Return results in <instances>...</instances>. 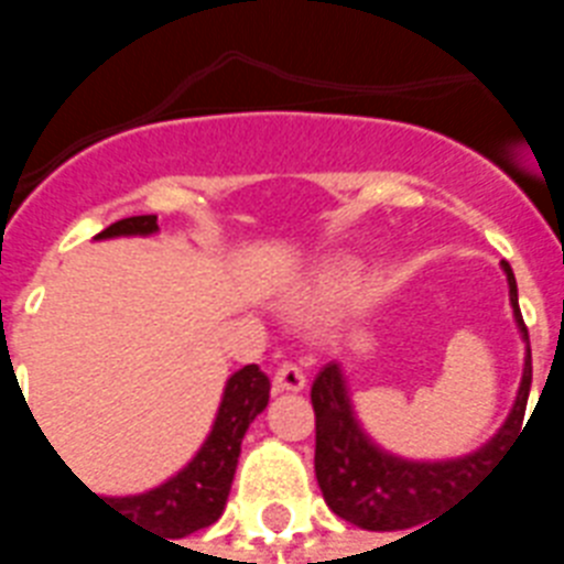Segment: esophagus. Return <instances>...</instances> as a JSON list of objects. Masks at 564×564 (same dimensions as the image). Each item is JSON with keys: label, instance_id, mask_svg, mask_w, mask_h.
Masks as SVG:
<instances>
[{"label": "esophagus", "instance_id": "obj_1", "mask_svg": "<svg viewBox=\"0 0 564 564\" xmlns=\"http://www.w3.org/2000/svg\"><path fill=\"white\" fill-rule=\"evenodd\" d=\"M307 387V375L295 362H283L278 371H274V380H271V390L274 392H302Z\"/></svg>", "mask_w": 564, "mask_h": 564}]
</instances>
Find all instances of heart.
<instances>
[{"label": "heart", "instance_id": "obj_1", "mask_svg": "<svg viewBox=\"0 0 564 564\" xmlns=\"http://www.w3.org/2000/svg\"><path fill=\"white\" fill-rule=\"evenodd\" d=\"M319 286H323V290H335V286H338V271L335 269L323 271V274H319Z\"/></svg>", "mask_w": 564, "mask_h": 564}]
</instances>
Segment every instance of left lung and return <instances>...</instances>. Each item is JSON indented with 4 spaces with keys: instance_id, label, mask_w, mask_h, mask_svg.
Masks as SVG:
<instances>
[{
    "instance_id": "8db88e82",
    "label": "left lung",
    "mask_w": 564,
    "mask_h": 564,
    "mask_svg": "<svg viewBox=\"0 0 564 564\" xmlns=\"http://www.w3.org/2000/svg\"><path fill=\"white\" fill-rule=\"evenodd\" d=\"M501 265L508 271L513 317L520 323L522 335L529 338L520 302H517L513 271L508 262H501ZM529 390H532V350H525L520 395H517L508 423L501 425V432L486 447L456 462H404L378 449L362 435V429L350 411L341 371L338 366H326L311 387V404H314V416H317L314 471H317V484L323 489L326 505L341 520L354 522L368 532L414 529L416 522L435 513L444 501L462 496V489H468L474 477H480L486 465H492L501 456V449H508L510 437L522 429Z\"/></svg>"
}]
</instances>
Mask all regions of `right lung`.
<instances>
[{
  "instance_id": "right-lung-1",
  "label": "right lung",
  "mask_w": 564,
  "mask_h": 564,
  "mask_svg": "<svg viewBox=\"0 0 564 564\" xmlns=\"http://www.w3.org/2000/svg\"><path fill=\"white\" fill-rule=\"evenodd\" d=\"M156 229H160L156 214H141V217L111 223L96 238L150 235ZM269 390V375L259 366H245L241 371H235L226 383L220 414L214 420L208 441L202 444L196 459L189 462L184 471L174 474L169 484L156 486L144 496L99 498V501H108L111 508H117V513H123L135 525H144L150 532H165L169 538H186L217 522L232 489L241 437L247 425L257 420V414L265 411Z\"/></svg>"
}]
</instances>
